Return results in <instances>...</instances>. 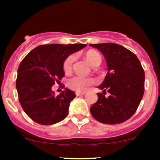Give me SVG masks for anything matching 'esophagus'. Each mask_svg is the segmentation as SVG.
Segmentation results:
<instances>
[{
  "instance_id": "34e87169",
  "label": "esophagus",
  "mask_w": 160,
  "mask_h": 160,
  "mask_svg": "<svg viewBox=\"0 0 160 160\" xmlns=\"http://www.w3.org/2000/svg\"><path fill=\"white\" fill-rule=\"evenodd\" d=\"M85 93L84 92H76V95L77 96H80V95H84Z\"/></svg>"
}]
</instances>
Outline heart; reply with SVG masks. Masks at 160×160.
<instances>
[{"label": "heart", "instance_id": "obj_1", "mask_svg": "<svg viewBox=\"0 0 160 160\" xmlns=\"http://www.w3.org/2000/svg\"><path fill=\"white\" fill-rule=\"evenodd\" d=\"M75 57L73 55L68 57L63 64V68L65 72H70L72 68L73 62ZM85 58L86 62L92 67H97L102 62V56L97 51L90 49L85 53ZM95 80L92 78H85L80 76H75L71 78L68 81V86L70 89L77 92H84L92 84H94Z\"/></svg>", "mask_w": 160, "mask_h": 160}]
</instances>
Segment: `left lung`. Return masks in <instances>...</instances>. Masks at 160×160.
Returning <instances> with one entry per match:
<instances>
[{"mask_svg":"<svg viewBox=\"0 0 160 160\" xmlns=\"http://www.w3.org/2000/svg\"><path fill=\"white\" fill-rule=\"evenodd\" d=\"M103 54L108 74L98 86L107 98L98 93V101L90 108L91 114L98 122L119 124L126 121L138 108L144 91V71L132 52L113 43L89 44Z\"/></svg>","mask_w":160,"mask_h":160,"instance_id":"obj_1","label":"left lung"}]
</instances>
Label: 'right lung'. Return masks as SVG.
<instances>
[{"instance_id":"right-lung-1","label":"right lung","mask_w":160,"mask_h":160,"mask_svg":"<svg viewBox=\"0 0 160 160\" xmlns=\"http://www.w3.org/2000/svg\"><path fill=\"white\" fill-rule=\"evenodd\" d=\"M86 46L40 45L21 62L16 82L19 101L25 113L34 122L52 125L68 114L70 103L76 97L74 92L65 89L56 96L52 86L65 76L63 64L66 58Z\"/></svg>"}]
</instances>
